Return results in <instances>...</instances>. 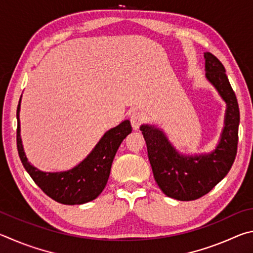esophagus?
Here are the masks:
<instances>
[{
  "mask_svg": "<svg viewBox=\"0 0 253 253\" xmlns=\"http://www.w3.org/2000/svg\"><path fill=\"white\" fill-rule=\"evenodd\" d=\"M130 121L132 124V127H133L134 130H138L141 126V124L144 121V114L142 112H140V111H133L130 115Z\"/></svg>",
  "mask_w": 253,
  "mask_h": 253,
  "instance_id": "34e87169",
  "label": "esophagus"
}]
</instances>
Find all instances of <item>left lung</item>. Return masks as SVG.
I'll list each match as a JSON object with an SVG mask.
<instances>
[{"label": "left lung", "instance_id": "8db88e82", "mask_svg": "<svg viewBox=\"0 0 253 253\" xmlns=\"http://www.w3.org/2000/svg\"><path fill=\"white\" fill-rule=\"evenodd\" d=\"M205 57L207 79L228 105L225 126L214 151L200 157L180 156L161 131L149 126L140 127L156 182L166 196L180 201L197 200L209 193L228 174L237 156L240 112L236 93L223 64L210 52Z\"/></svg>", "mask_w": 253, "mask_h": 253}]
</instances>
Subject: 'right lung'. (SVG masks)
Here are the masks:
<instances>
[{"instance_id": "right-lung-1", "label": "right lung", "mask_w": 253, "mask_h": 253, "mask_svg": "<svg viewBox=\"0 0 253 253\" xmlns=\"http://www.w3.org/2000/svg\"><path fill=\"white\" fill-rule=\"evenodd\" d=\"M21 102V99H20ZM20 102L16 110V145L21 162L42 191L62 205H82L94 200L108 182L115 153L132 132L130 121H123L103 135L93 151L78 167L65 172H41L28 162L20 136Z\"/></svg>"}]
</instances>
